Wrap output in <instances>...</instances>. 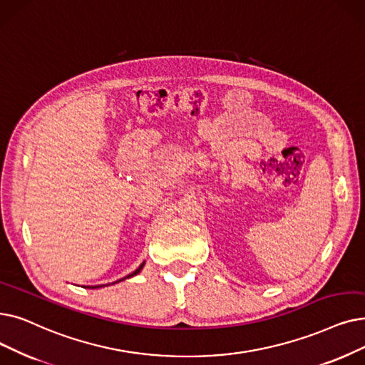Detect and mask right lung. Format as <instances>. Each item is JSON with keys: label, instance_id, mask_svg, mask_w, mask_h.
<instances>
[{"label": "right lung", "instance_id": "add662e5", "mask_svg": "<svg viewBox=\"0 0 365 365\" xmlns=\"http://www.w3.org/2000/svg\"><path fill=\"white\" fill-rule=\"evenodd\" d=\"M145 261L143 262H141V265L137 268V270L135 272H133L131 274H128V276H126V277H123V279H120V280H125V279H130V277H133V276H135V274H138L141 270H143V267H145ZM120 280H116V282H113V283H118V282H120ZM103 287H107V284H97V287H86V288H91V289H97V288H103Z\"/></svg>", "mask_w": 365, "mask_h": 365}]
</instances>
